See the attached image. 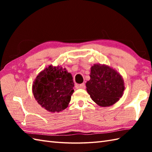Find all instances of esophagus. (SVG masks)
Masks as SVG:
<instances>
[{
	"label": "esophagus",
	"mask_w": 152,
	"mask_h": 152,
	"mask_svg": "<svg viewBox=\"0 0 152 152\" xmlns=\"http://www.w3.org/2000/svg\"><path fill=\"white\" fill-rule=\"evenodd\" d=\"M77 88H79V89H85L86 88L85 83H81V84L78 85V86H77Z\"/></svg>",
	"instance_id": "obj_1"
}]
</instances>
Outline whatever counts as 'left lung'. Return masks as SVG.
I'll return each instance as SVG.
<instances>
[{
  "label": "left lung",
  "instance_id": "1",
  "mask_svg": "<svg viewBox=\"0 0 152 152\" xmlns=\"http://www.w3.org/2000/svg\"><path fill=\"white\" fill-rule=\"evenodd\" d=\"M87 91L98 105L106 107L119 101L124 93V82L120 74L105 64H95L91 68Z\"/></svg>",
  "mask_w": 152,
  "mask_h": 152
}]
</instances>
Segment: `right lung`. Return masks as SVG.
Segmentation results:
<instances>
[{
	"label": "right lung",
	"instance_id": "obj_1",
	"mask_svg": "<svg viewBox=\"0 0 152 152\" xmlns=\"http://www.w3.org/2000/svg\"><path fill=\"white\" fill-rule=\"evenodd\" d=\"M72 74L66 69L50 65L38 74L33 84V93L42 107L59 112L67 108L74 92Z\"/></svg>",
	"mask_w": 152,
	"mask_h": 152
}]
</instances>
